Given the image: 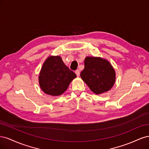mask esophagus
<instances>
[{
    "label": "esophagus",
    "instance_id": "esophagus-1",
    "mask_svg": "<svg viewBox=\"0 0 149 149\" xmlns=\"http://www.w3.org/2000/svg\"><path fill=\"white\" fill-rule=\"evenodd\" d=\"M75 73H76V75H77V76H79V74H80L79 70H76L75 71Z\"/></svg>",
    "mask_w": 149,
    "mask_h": 149
}]
</instances>
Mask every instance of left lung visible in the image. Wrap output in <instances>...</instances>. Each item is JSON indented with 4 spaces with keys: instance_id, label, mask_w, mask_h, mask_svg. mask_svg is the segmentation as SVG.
Here are the masks:
<instances>
[{
    "instance_id": "8db88e82",
    "label": "left lung",
    "mask_w": 149,
    "mask_h": 149,
    "mask_svg": "<svg viewBox=\"0 0 149 149\" xmlns=\"http://www.w3.org/2000/svg\"><path fill=\"white\" fill-rule=\"evenodd\" d=\"M81 78L94 94L106 93L116 81V71L110 62L101 57L86 56Z\"/></svg>"
}]
</instances>
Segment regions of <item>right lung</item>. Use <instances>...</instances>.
I'll return each mask as SVG.
<instances>
[{"label":"right lung","instance_id":"obj_1","mask_svg":"<svg viewBox=\"0 0 149 149\" xmlns=\"http://www.w3.org/2000/svg\"><path fill=\"white\" fill-rule=\"evenodd\" d=\"M76 77L60 56H49L45 61L38 76L40 88L48 95L60 96Z\"/></svg>","mask_w":149,"mask_h":149}]
</instances>
